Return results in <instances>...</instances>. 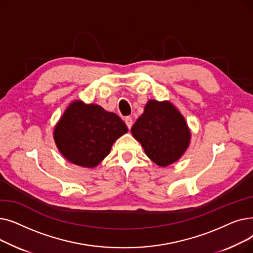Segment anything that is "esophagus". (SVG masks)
Segmentation results:
<instances>
[{
    "instance_id": "1",
    "label": "esophagus",
    "mask_w": 253,
    "mask_h": 253,
    "mask_svg": "<svg viewBox=\"0 0 253 253\" xmlns=\"http://www.w3.org/2000/svg\"><path fill=\"white\" fill-rule=\"evenodd\" d=\"M125 123H126L127 127L130 129L132 127V124H133V121H132V118L131 117H126L125 118Z\"/></svg>"
}]
</instances>
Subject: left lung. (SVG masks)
Wrapping results in <instances>:
<instances>
[{"mask_svg":"<svg viewBox=\"0 0 253 253\" xmlns=\"http://www.w3.org/2000/svg\"><path fill=\"white\" fill-rule=\"evenodd\" d=\"M131 132L147 156L161 167L176 162L191 140L185 119L169 101L149 100Z\"/></svg>","mask_w":253,"mask_h":253,"instance_id":"obj_1","label":"left lung"}]
</instances>
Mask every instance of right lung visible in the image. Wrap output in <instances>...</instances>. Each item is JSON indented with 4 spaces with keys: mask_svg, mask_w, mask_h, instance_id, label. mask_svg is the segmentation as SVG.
<instances>
[{
    "mask_svg": "<svg viewBox=\"0 0 253 253\" xmlns=\"http://www.w3.org/2000/svg\"><path fill=\"white\" fill-rule=\"evenodd\" d=\"M127 131L118 115L97 104L76 100L65 110L53 136L66 160L93 168L110 154L113 143Z\"/></svg>",
    "mask_w": 253,
    "mask_h": 253,
    "instance_id": "1",
    "label": "right lung"
}]
</instances>
